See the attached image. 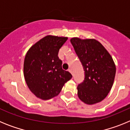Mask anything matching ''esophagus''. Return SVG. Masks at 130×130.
Wrapping results in <instances>:
<instances>
[{"instance_id": "esophagus-1", "label": "esophagus", "mask_w": 130, "mask_h": 130, "mask_svg": "<svg viewBox=\"0 0 130 130\" xmlns=\"http://www.w3.org/2000/svg\"><path fill=\"white\" fill-rule=\"evenodd\" d=\"M68 71H69V72H70V73L72 74V70H71V69H69Z\"/></svg>"}]
</instances>
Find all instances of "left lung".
Wrapping results in <instances>:
<instances>
[{
	"label": "left lung",
	"mask_w": 130,
	"mask_h": 130,
	"mask_svg": "<svg viewBox=\"0 0 130 130\" xmlns=\"http://www.w3.org/2000/svg\"><path fill=\"white\" fill-rule=\"evenodd\" d=\"M85 71V78L77 86V95L88 105L100 102L112 88L116 66L103 45L94 39L70 40Z\"/></svg>",
	"instance_id": "8db88e82"
}]
</instances>
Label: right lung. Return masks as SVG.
<instances>
[{
	"label": "right lung",
	"mask_w": 130,
	"mask_h": 130,
	"mask_svg": "<svg viewBox=\"0 0 130 130\" xmlns=\"http://www.w3.org/2000/svg\"><path fill=\"white\" fill-rule=\"evenodd\" d=\"M68 38L47 36L31 47L24 60L26 85L36 97L49 100L57 96L72 75L62 68L58 51Z\"/></svg>",
	"instance_id": "right-lung-1"
}]
</instances>
